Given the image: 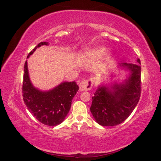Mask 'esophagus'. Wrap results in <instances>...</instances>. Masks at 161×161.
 I'll use <instances>...</instances> for the list:
<instances>
[{
    "mask_svg": "<svg viewBox=\"0 0 161 161\" xmlns=\"http://www.w3.org/2000/svg\"><path fill=\"white\" fill-rule=\"evenodd\" d=\"M93 86V81L91 80H86L81 81L80 84V89L81 91H89Z\"/></svg>",
    "mask_w": 161,
    "mask_h": 161,
    "instance_id": "obj_1",
    "label": "esophagus"
}]
</instances>
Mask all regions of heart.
Returning <instances> with one entry per match:
<instances>
[{
	"mask_svg": "<svg viewBox=\"0 0 161 161\" xmlns=\"http://www.w3.org/2000/svg\"><path fill=\"white\" fill-rule=\"evenodd\" d=\"M104 53H105V49L102 48V47H100V48H97V49L90 51V52L88 53V54L92 57L100 58L104 55Z\"/></svg>",
	"mask_w": 161,
	"mask_h": 161,
	"instance_id": "obj_1",
	"label": "heart"
}]
</instances>
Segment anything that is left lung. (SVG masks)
I'll use <instances>...</instances> for the list:
<instances>
[{
	"label": "left lung",
	"mask_w": 161,
	"mask_h": 161,
	"mask_svg": "<svg viewBox=\"0 0 161 161\" xmlns=\"http://www.w3.org/2000/svg\"><path fill=\"white\" fill-rule=\"evenodd\" d=\"M137 61L139 64H119V66L126 67L131 73L124 83L115 84L111 90L105 86H98L90 109L99 125L111 126L121 124L138 104L141 94V60Z\"/></svg>",
	"instance_id": "8db88e82"
}]
</instances>
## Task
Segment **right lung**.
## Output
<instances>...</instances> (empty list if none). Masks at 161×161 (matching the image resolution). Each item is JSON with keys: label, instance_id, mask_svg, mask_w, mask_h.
<instances>
[{"label": "right lung", "instance_id": "obj_1", "mask_svg": "<svg viewBox=\"0 0 161 161\" xmlns=\"http://www.w3.org/2000/svg\"><path fill=\"white\" fill-rule=\"evenodd\" d=\"M48 45L41 42L27 57L28 58L37 47ZM79 90L75 81H64L48 91L37 89L30 80L27 61L24 65L23 80V99L30 112L43 125L57 126L62 122L70 111L72 100Z\"/></svg>", "mask_w": 161, "mask_h": 161}]
</instances>
